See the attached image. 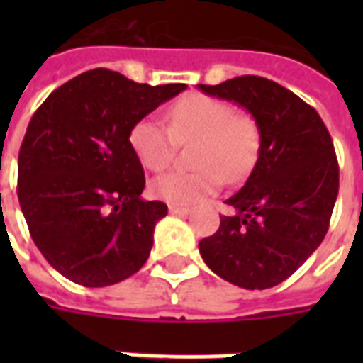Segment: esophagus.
Listing matches in <instances>:
<instances>
[{"label":"esophagus","mask_w":363,"mask_h":363,"mask_svg":"<svg viewBox=\"0 0 363 363\" xmlns=\"http://www.w3.org/2000/svg\"><path fill=\"white\" fill-rule=\"evenodd\" d=\"M169 213H171V215H182V216H186V215H190L192 211L188 209V207H179V205H169Z\"/></svg>","instance_id":"1"}]
</instances>
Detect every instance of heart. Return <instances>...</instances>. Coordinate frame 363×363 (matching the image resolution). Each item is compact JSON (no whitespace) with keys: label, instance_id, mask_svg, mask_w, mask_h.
Returning a JSON list of instances; mask_svg holds the SVG:
<instances>
[{"label":"heart","instance_id":"1","mask_svg":"<svg viewBox=\"0 0 363 363\" xmlns=\"http://www.w3.org/2000/svg\"><path fill=\"white\" fill-rule=\"evenodd\" d=\"M167 122L141 118L130 131L133 152L145 167L162 171L179 143L194 145L196 171H171L154 179L150 192L171 205H194L215 194L220 179L233 182L252 169L259 154V128L254 116L238 113L224 99L190 94L167 109Z\"/></svg>","mask_w":363,"mask_h":363}]
</instances>
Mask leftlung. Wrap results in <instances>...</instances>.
<instances>
[{"instance_id":"obj_1","label":"left lung","mask_w":363,"mask_h":363,"mask_svg":"<svg viewBox=\"0 0 363 363\" xmlns=\"http://www.w3.org/2000/svg\"><path fill=\"white\" fill-rule=\"evenodd\" d=\"M235 101L259 128V154L235 196L238 211L199 241L205 264L224 281L265 290L286 281L326 235L339 192V165L326 124L309 104L277 82L242 75L209 86Z\"/></svg>"}]
</instances>
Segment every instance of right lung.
<instances>
[{"label": "right lung", "instance_id": "obj_1", "mask_svg": "<svg viewBox=\"0 0 363 363\" xmlns=\"http://www.w3.org/2000/svg\"><path fill=\"white\" fill-rule=\"evenodd\" d=\"M184 88L98 67L56 88L33 113L16 192L31 239L65 279L109 286L147 262L167 205L141 198L145 171L130 131Z\"/></svg>", "mask_w": 363, "mask_h": 363}]
</instances>
